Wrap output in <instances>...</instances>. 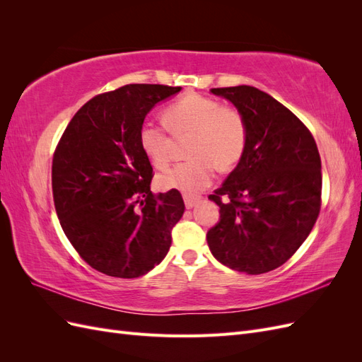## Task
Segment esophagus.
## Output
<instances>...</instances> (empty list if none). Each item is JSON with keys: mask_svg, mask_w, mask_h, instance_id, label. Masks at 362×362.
<instances>
[{"mask_svg": "<svg viewBox=\"0 0 362 362\" xmlns=\"http://www.w3.org/2000/svg\"><path fill=\"white\" fill-rule=\"evenodd\" d=\"M182 198H184V204H185V206L187 208H192V206H194L196 205V202H199V196H194V194H189V193H184L182 194Z\"/></svg>", "mask_w": 362, "mask_h": 362, "instance_id": "1", "label": "esophagus"}]
</instances>
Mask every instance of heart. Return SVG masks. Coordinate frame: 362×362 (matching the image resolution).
<instances>
[{"label": "heart", "instance_id": "b5f03b06", "mask_svg": "<svg viewBox=\"0 0 362 362\" xmlns=\"http://www.w3.org/2000/svg\"><path fill=\"white\" fill-rule=\"evenodd\" d=\"M163 122L141 124L139 144L157 169H166L172 158L173 137L189 136L185 145L187 161L161 173V189L198 192L211 184L216 168L221 172L234 169L243 158L247 145V125L235 107L222 105L201 93H185L163 110Z\"/></svg>", "mask_w": 362, "mask_h": 362}]
</instances>
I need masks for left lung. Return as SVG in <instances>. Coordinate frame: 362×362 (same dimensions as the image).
Wrapping results in <instances>:
<instances>
[{"label":"left lung","mask_w":362,"mask_h":362,"mask_svg":"<svg viewBox=\"0 0 362 362\" xmlns=\"http://www.w3.org/2000/svg\"><path fill=\"white\" fill-rule=\"evenodd\" d=\"M243 115L247 145L222 187L208 196L221 218L206 243L226 267L261 275L300 247L322 206V161L311 131L275 98L252 86L217 87Z\"/></svg>","instance_id":"obj_1"}]
</instances>
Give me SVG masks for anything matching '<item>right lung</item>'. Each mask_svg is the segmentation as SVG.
<instances>
[{"instance_id":"right-lung-1","label":"right lung","mask_w":362,"mask_h":362,"mask_svg":"<svg viewBox=\"0 0 362 362\" xmlns=\"http://www.w3.org/2000/svg\"><path fill=\"white\" fill-rule=\"evenodd\" d=\"M181 90L127 84L74 115L52 157V198L64 235L92 269L139 278L166 257L185 205L177 189L152 193L139 129L157 103Z\"/></svg>"}]
</instances>
